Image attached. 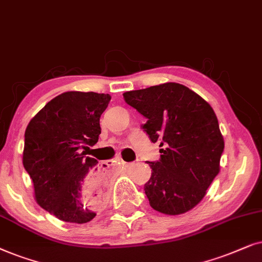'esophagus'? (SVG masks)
I'll list each match as a JSON object with an SVG mask.
<instances>
[{
    "label": "esophagus",
    "instance_id": "1",
    "mask_svg": "<svg viewBox=\"0 0 262 262\" xmlns=\"http://www.w3.org/2000/svg\"><path fill=\"white\" fill-rule=\"evenodd\" d=\"M115 163H117V164H121V165H125V164H127V163L124 162L123 159H121V158H117L116 160H115Z\"/></svg>",
    "mask_w": 262,
    "mask_h": 262
}]
</instances>
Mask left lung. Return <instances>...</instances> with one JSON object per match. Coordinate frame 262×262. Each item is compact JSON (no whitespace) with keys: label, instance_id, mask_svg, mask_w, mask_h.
<instances>
[{"label":"left lung","instance_id":"1","mask_svg":"<svg viewBox=\"0 0 262 262\" xmlns=\"http://www.w3.org/2000/svg\"><path fill=\"white\" fill-rule=\"evenodd\" d=\"M128 105L147 122L142 129L159 141L157 162L144 189L153 210L177 215L194 208L219 172L224 139L206 100L176 82L123 93Z\"/></svg>","mask_w":262,"mask_h":262}]
</instances>
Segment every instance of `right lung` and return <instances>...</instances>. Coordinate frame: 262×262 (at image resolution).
Listing matches in <instances>:
<instances>
[{"label":"right lung","instance_id":"right-lung-1","mask_svg":"<svg viewBox=\"0 0 262 262\" xmlns=\"http://www.w3.org/2000/svg\"><path fill=\"white\" fill-rule=\"evenodd\" d=\"M110 99L105 93L64 92L25 130L23 164L34 196L41 208L63 222L92 221L105 200V173L86 152L98 141L100 115Z\"/></svg>","mask_w":262,"mask_h":262}]
</instances>
